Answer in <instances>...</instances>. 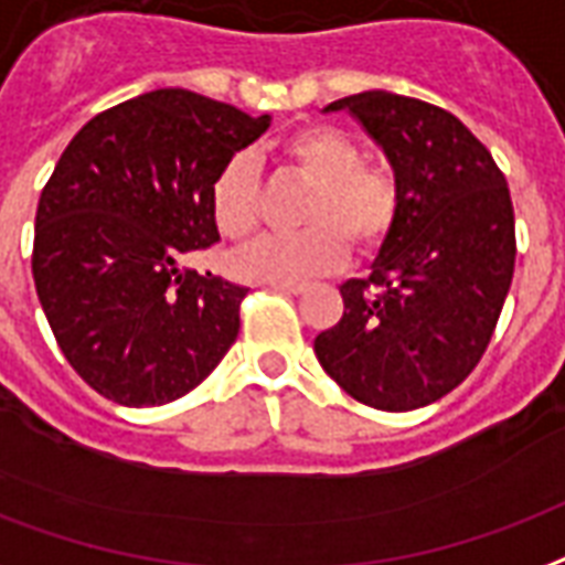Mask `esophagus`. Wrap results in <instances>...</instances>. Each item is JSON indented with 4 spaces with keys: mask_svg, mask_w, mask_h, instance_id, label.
<instances>
[{
    "mask_svg": "<svg viewBox=\"0 0 565 565\" xmlns=\"http://www.w3.org/2000/svg\"><path fill=\"white\" fill-rule=\"evenodd\" d=\"M271 287H275V290H284V294H294V296H299L308 290V284H302V281H271Z\"/></svg>",
    "mask_w": 565,
    "mask_h": 565,
    "instance_id": "34e87169",
    "label": "esophagus"
}]
</instances>
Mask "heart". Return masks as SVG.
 I'll return each instance as SVG.
<instances>
[{
	"instance_id": "1",
	"label": "heart",
	"mask_w": 565,
	"mask_h": 565,
	"mask_svg": "<svg viewBox=\"0 0 565 565\" xmlns=\"http://www.w3.org/2000/svg\"><path fill=\"white\" fill-rule=\"evenodd\" d=\"M281 164L311 182L299 233L260 236L230 266L250 281H305L338 269L353 250L377 248L398 221L401 191L383 167L365 164L359 143L332 125H305L281 140ZM209 212L224 239L242 242L260 224V182L248 152L230 154L209 185Z\"/></svg>"
}]
</instances>
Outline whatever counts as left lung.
Masks as SVG:
<instances>
[{
    "mask_svg": "<svg viewBox=\"0 0 565 565\" xmlns=\"http://www.w3.org/2000/svg\"><path fill=\"white\" fill-rule=\"evenodd\" d=\"M395 170L401 209L367 278L341 284L344 315L315 338L320 365L374 411H416L479 365L515 271V212L470 128L419 98L371 89L332 102Z\"/></svg>",
    "mask_w": 565,
    "mask_h": 565,
    "instance_id": "8db88e82",
    "label": "left lung"
}]
</instances>
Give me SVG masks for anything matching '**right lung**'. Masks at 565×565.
Listing matches in <instances>:
<instances>
[{
    "mask_svg": "<svg viewBox=\"0 0 565 565\" xmlns=\"http://www.w3.org/2000/svg\"><path fill=\"white\" fill-rule=\"evenodd\" d=\"M269 122L154 89L98 113L62 152L38 200L32 278L56 344L98 395L170 404L236 341L248 290L179 260L218 242L212 177Z\"/></svg>",
    "mask_w": 565,
    "mask_h": 565,
    "instance_id": "add662e5",
    "label": "right lung"
}]
</instances>
